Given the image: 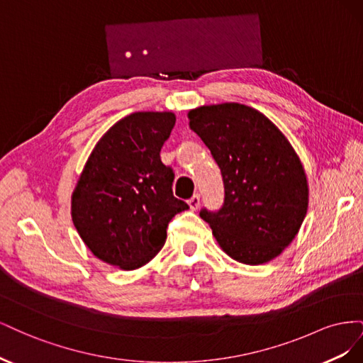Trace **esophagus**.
<instances>
[{
    "label": "esophagus",
    "mask_w": 363,
    "mask_h": 363,
    "mask_svg": "<svg viewBox=\"0 0 363 363\" xmlns=\"http://www.w3.org/2000/svg\"><path fill=\"white\" fill-rule=\"evenodd\" d=\"M188 204H189V207L192 208V211H196V208H199V207H200V204H201L200 195H199V194L192 195V199H189V200H188Z\"/></svg>",
    "instance_id": "1"
}]
</instances>
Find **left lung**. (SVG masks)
Segmentation results:
<instances>
[{"mask_svg": "<svg viewBox=\"0 0 363 363\" xmlns=\"http://www.w3.org/2000/svg\"><path fill=\"white\" fill-rule=\"evenodd\" d=\"M188 118L223 174V207L200 212L216 242L245 265L277 257L309 204L306 172L289 140L265 115L239 103L196 107Z\"/></svg>", "mask_w": 363, "mask_h": 363, "instance_id": "obj_1", "label": "left lung"}]
</instances>
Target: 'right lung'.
Masks as SVG:
<instances>
[{
    "label": "right lung",
    "instance_id": "right-lung-1",
    "mask_svg": "<svg viewBox=\"0 0 363 363\" xmlns=\"http://www.w3.org/2000/svg\"><path fill=\"white\" fill-rule=\"evenodd\" d=\"M172 112H136L108 128L87 159L71 199L72 223L100 260L131 271L167 240L171 219L189 208L172 195L174 171L160 150Z\"/></svg>",
    "mask_w": 363,
    "mask_h": 363
}]
</instances>
